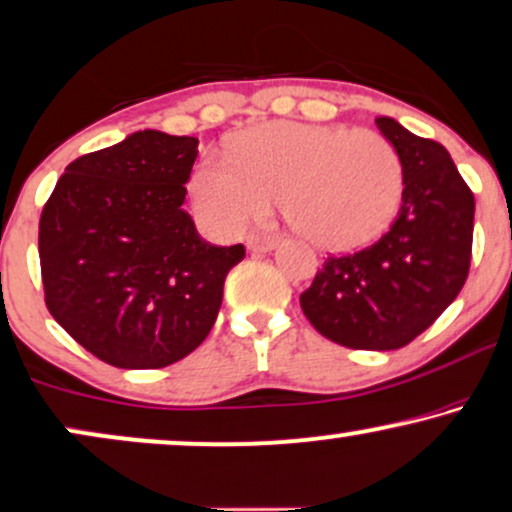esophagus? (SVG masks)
<instances>
[{"label":"esophagus","instance_id":"obj_1","mask_svg":"<svg viewBox=\"0 0 512 512\" xmlns=\"http://www.w3.org/2000/svg\"><path fill=\"white\" fill-rule=\"evenodd\" d=\"M274 245H276V241L271 236H262V234L248 236V248L252 252H269Z\"/></svg>","mask_w":512,"mask_h":512}]
</instances>
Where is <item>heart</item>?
<instances>
[{"label": "heart", "instance_id": "heart-1", "mask_svg": "<svg viewBox=\"0 0 512 512\" xmlns=\"http://www.w3.org/2000/svg\"><path fill=\"white\" fill-rule=\"evenodd\" d=\"M404 167L383 134L269 122L236 139L231 160L205 155L189 179L205 229L234 236L281 198L295 229L323 250H354L390 226Z\"/></svg>", "mask_w": 512, "mask_h": 512}]
</instances>
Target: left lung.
<instances>
[{"mask_svg": "<svg viewBox=\"0 0 512 512\" xmlns=\"http://www.w3.org/2000/svg\"><path fill=\"white\" fill-rule=\"evenodd\" d=\"M404 167L401 208L368 248L331 255L300 295L323 338L349 349H399L456 300L470 271L475 196L442 144L375 120Z\"/></svg>", "mask_w": 512, "mask_h": 512, "instance_id": "8db88e82", "label": "left lung"}]
</instances>
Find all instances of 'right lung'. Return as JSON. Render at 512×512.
<instances>
[{"label":"right lung","instance_id":"add662e5","mask_svg":"<svg viewBox=\"0 0 512 512\" xmlns=\"http://www.w3.org/2000/svg\"><path fill=\"white\" fill-rule=\"evenodd\" d=\"M196 137L144 129L66 167L40 217L44 302L70 338L118 368H163L208 338L245 257L184 212Z\"/></svg>","mask_w":512,"mask_h":512}]
</instances>
